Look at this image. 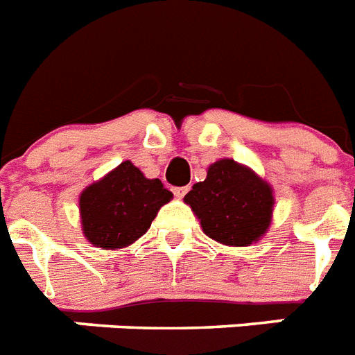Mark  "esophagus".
I'll return each instance as SVG.
<instances>
[{
    "mask_svg": "<svg viewBox=\"0 0 355 355\" xmlns=\"http://www.w3.org/2000/svg\"><path fill=\"white\" fill-rule=\"evenodd\" d=\"M191 189V186H184V187H173V195L178 196V198H182L187 191Z\"/></svg>",
    "mask_w": 355,
    "mask_h": 355,
    "instance_id": "obj_1",
    "label": "esophagus"
}]
</instances>
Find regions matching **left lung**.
Returning a JSON list of instances; mask_svg holds the SVG:
<instances>
[{
    "label": "left lung",
    "mask_w": 355,
    "mask_h": 355,
    "mask_svg": "<svg viewBox=\"0 0 355 355\" xmlns=\"http://www.w3.org/2000/svg\"><path fill=\"white\" fill-rule=\"evenodd\" d=\"M184 202L214 242L247 247L269 231L276 200L272 186L249 166L220 159L211 164L204 182H196Z\"/></svg>",
    "instance_id": "8db88e82"
}]
</instances>
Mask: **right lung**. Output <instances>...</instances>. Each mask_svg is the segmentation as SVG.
<instances>
[{
    "label": "right lung",
    "mask_w": 355,
    "mask_h": 355,
    "mask_svg": "<svg viewBox=\"0 0 355 355\" xmlns=\"http://www.w3.org/2000/svg\"><path fill=\"white\" fill-rule=\"evenodd\" d=\"M173 193L124 160L79 195L83 234L94 247L115 251L137 242Z\"/></svg>",
    "instance_id": "right-lung-1"
}]
</instances>
